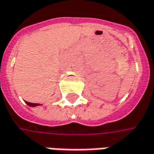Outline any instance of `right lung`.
Segmentation results:
<instances>
[{"instance_id":"1","label":"right lung","mask_w":154,"mask_h":154,"mask_svg":"<svg viewBox=\"0 0 154 154\" xmlns=\"http://www.w3.org/2000/svg\"><path fill=\"white\" fill-rule=\"evenodd\" d=\"M27 105H29V107H36V106H39L41 105L40 103H29V102H26Z\"/></svg>"}]
</instances>
